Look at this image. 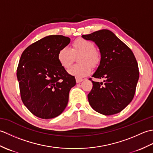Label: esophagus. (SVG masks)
<instances>
[{
  "instance_id": "obj_1",
  "label": "esophagus",
  "mask_w": 153,
  "mask_h": 153,
  "mask_svg": "<svg viewBox=\"0 0 153 153\" xmlns=\"http://www.w3.org/2000/svg\"><path fill=\"white\" fill-rule=\"evenodd\" d=\"M76 82L77 83H80V82H82V81H83V78H80V77H76Z\"/></svg>"
}]
</instances>
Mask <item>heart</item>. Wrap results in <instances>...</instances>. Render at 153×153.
<instances>
[{
	"label": "heart",
	"mask_w": 153,
	"mask_h": 153,
	"mask_svg": "<svg viewBox=\"0 0 153 153\" xmlns=\"http://www.w3.org/2000/svg\"><path fill=\"white\" fill-rule=\"evenodd\" d=\"M80 54L82 55L78 58L80 64L74 66L69 72L75 77L81 78L91 72V65L94 66L99 62V54L93 43L85 39H76L72 42L70 48L68 47L60 48L58 53L57 58L61 66L68 70L72 66L75 56Z\"/></svg>",
	"instance_id": "b5f03b06"
}]
</instances>
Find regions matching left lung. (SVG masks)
I'll return each mask as SVG.
<instances>
[{
    "label": "left lung",
    "instance_id": "1",
    "mask_svg": "<svg viewBox=\"0 0 153 153\" xmlns=\"http://www.w3.org/2000/svg\"><path fill=\"white\" fill-rule=\"evenodd\" d=\"M87 40L99 47L101 58L92 77L105 79L93 82L87 95L91 106L102 114L109 116L120 112L131 102L135 95L139 77L137 62L131 50L108 30L83 35Z\"/></svg>",
    "mask_w": 153,
    "mask_h": 153
}]
</instances>
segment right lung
<instances>
[{"label": "right lung", "instance_id": "right-lung-1", "mask_svg": "<svg viewBox=\"0 0 153 153\" xmlns=\"http://www.w3.org/2000/svg\"><path fill=\"white\" fill-rule=\"evenodd\" d=\"M70 42L63 35H49L32 43L22 54L17 68L21 99L38 118H55L67 106L70 91L76 82L60 64L57 54Z\"/></svg>", "mask_w": 153, "mask_h": 153}]
</instances>
